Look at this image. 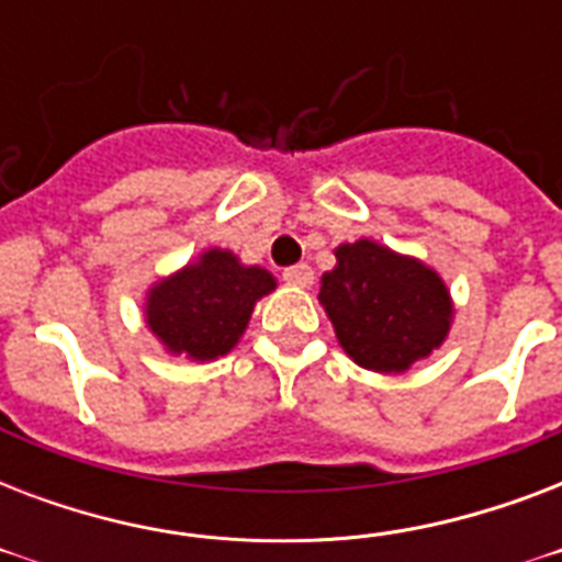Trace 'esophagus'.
I'll return each mask as SVG.
<instances>
[{
    "label": "esophagus",
    "instance_id": "34e87169",
    "mask_svg": "<svg viewBox=\"0 0 562 562\" xmlns=\"http://www.w3.org/2000/svg\"><path fill=\"white\" fill-rule=\"evenodd\" d=\"M282 280L289 282V285H297V289H308V285L315 282V271H312L306 262L291 265V268L282 271Z\"/></svg>",
    "mask_w": 562,
    "mask_h": 562
}]
</instances>
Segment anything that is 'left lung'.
I'll return each mask as SVG.
<instances>
[{"mask_svg":"<svg viewBox=\"0 0 562 562\" xmlns=\"http://www.w3.org/2000/svg\"><path fill=\"white\" fill-rule=\"evenodd\" d=\"M335 259L317 297L359 368L402 373L446 341L452 300L431 268L370 238L341 245Z\"/></svg>","mask_w":562,"mask_h":562,"instance_id":"1","label":"left lung"}]
</instances>
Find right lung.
<instances>
[{"label":"right lung","mask_w":562,"mask_h":562,"mask_svg":"<svg viewBox=\"0 0 562 562\" xmlns=\"http://www.w3.org/2000/svg\"><path fill=\"white\" fill-rule=\"evenodd\" d=\"M277 289L265 268L241 265L229 250H206L148 291L145 317L169 352L192 361L227 356L247 329L254 303Z\"/></svg>","instance_id":"obj_1"}]
</instances>
